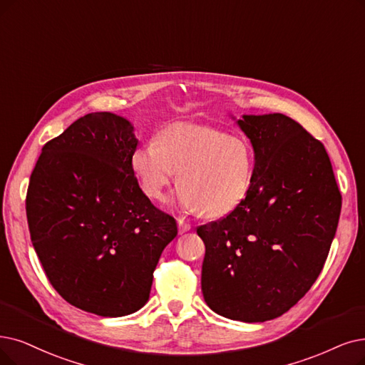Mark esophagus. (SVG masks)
I'll use <instances>...</instances> for the list:
<instances>
[{
  "mask_svg": "<svg viewBox=\"0 0 365 365\" xmlns=\"http://www.w3.org/2000/svg\"><path fill=\"white\" fill-rule=\"evenodd\" d=\"M177 223H178V232L180 233H185V232H188V230H190L192 229V226L190 225H188L185 220H184V218H177Z\"/></svg>",
  "mask_w": 365,
  "mask_h": 365,
  "instance_id": "34e87169",
  "label": "esophagus"
}]
</instances>
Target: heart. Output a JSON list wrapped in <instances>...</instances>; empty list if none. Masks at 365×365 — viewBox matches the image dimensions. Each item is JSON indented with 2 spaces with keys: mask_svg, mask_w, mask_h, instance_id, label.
Listing matches in <instances>:
<instances>
[{
  "mask_svg": "<svg viewBox=\"0 0 365 365\" xmlns=\"http://www.w3.org/2000/svg\"><path fill=\"white\" fill-rule=\"evenodd\" d=\"M132 169L143 193L153 199H163L178 172L180 205L207 217H223L237 210L250 190L255 148L249 139L223 130L178 124L138 147Z\"/></svg>",
  "mask_w": 365,
  "mask_h": 365,
  "instance_id": "1",
  "label": "heart"
}]
</instances>
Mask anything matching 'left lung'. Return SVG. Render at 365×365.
<instances>
[{"label":"left lung","instance_id":"1","mask_svg":"<svg viewBox=\"0 0 365 365\" xmlns=\"http://www.w3.org/2000/svg\"><path fill=\"white\" fill-rule=\"evenodd\" d=\"M237 123L255 148L253 182L237 210L197 227L202 294L217 314L265 322L294 307L322 271L341 195L322 142L301 124L283 113Z\"/></svg>","mask_w":365,"mask_h":365}]
</instances>
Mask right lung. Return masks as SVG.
<instances>
[{
    "instance_id": "add662e5",
    "label": "right lung",
    "mask_w": 365,
    "mask_h": 365,
    "mask_svg": "<svg viewBox=\"0 0 365 365\" xmlns=\"http://www.w3.org/2000/svg\"><path fill=\"white\" fill-rule=\"evenodd\" d=\"M133 130L110 112L82 116L43 147L26 192L31 242L51 284L103 317L143 307L158 259L178 233L138 184Z\"/></svg>"
}]
</instances>
